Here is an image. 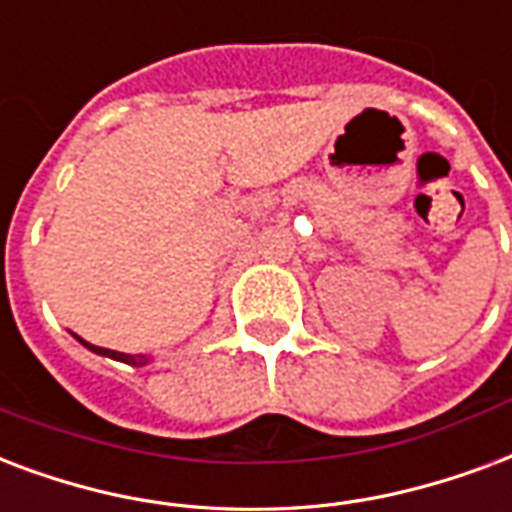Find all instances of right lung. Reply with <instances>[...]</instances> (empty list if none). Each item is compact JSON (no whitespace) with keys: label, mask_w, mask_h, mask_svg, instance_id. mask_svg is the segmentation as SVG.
<instances>
[{"label":"right lung","mask_w":512,"mask_h":512,"mask_svg":"<svg viewBox=\"0 0 512 512\" xmlns=\"http://www.w3.org/2000/svg\"><path fill=\"white\" fill-rule=\"evenodd\" d=\"M77 341L83 343L85 349H91L93 354H101V357H109V360H117V362H126V365H136V368H142V365L150 362V357H144V354H123V351L101 349V346H93V343L83 341V338H77Z\"/></svg>","instance_id":"obj_1"}]
</instances>
